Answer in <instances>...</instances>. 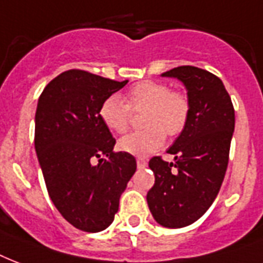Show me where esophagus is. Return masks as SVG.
I'll return each mask as SVG.
<instances>
[{
	"instance_id": "34e87169",
	"label": "esophagus",
	"mask_w": 263,
	"mask_h": 263,
	"mask_svg": "<svg viewBox=\"0 0 263 263\" xmlns=\"http://www.w3.org/2000/svg\"><path fill=\"white\" fill-rule=\"evenodd\" d=\"M146 166V160L142 159V158H137V167L142 168Z\"/></svg>"
}]
</instances>
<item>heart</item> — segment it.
Instances as JSON below:
<instances>
[{"label":"heart","instance_id":"heart-1","mask_svg":"<svg viewBox=\"0 0 263 263\" xmlns=\"http://www.w3.org/2000/svg\"><path fill=\"white\" fill-rule=\"evenodd\" d=\"M111 95L100 105L99 117L105 127L115 133H125L129 127L130 109H146V129L129 133L118 142L119 149L134 156H146L162 148L166 133L177 136L188 123L191 104L181 91H172L168 85L155 81L134 85L126 95Z\"/></svg>","mask_w":263,"mask_h":263}]
</instances>
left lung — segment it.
I'll list each match as a JSON object with an SVG mask.
<instances>
[{
    "label": "left lung",
    "mask_w": 263,
    "mask_h": 263,
    "mask_svg": "<svg viewBox=\"0 0 263 263\" xmlns=\"http://www.w3.org/2000/svg\"><path fill=\"white\" fill-rule=\"evenodd\" d=\"M162 77L182 82L191 112L185 129L167 149L174 163L159 156L149 160L155 184L146 201L156 222L177 229L197 221L218 195L235 132V109L222 81L209 71L181 66Z\"/></svg>",
    "instance_id": "1"
}]
</instances>
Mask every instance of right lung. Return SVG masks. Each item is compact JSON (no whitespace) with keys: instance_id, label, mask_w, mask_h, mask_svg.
I'll list each match as a JSON object with an SVG mask.
<instances>
[{"instance_id":"1","label":"right lung","mask_w":263,"mask_h":263,"mask_svg":"<svg viewBox=\"0 0 263 263\" xmlns=\"http://www.w3.org/2000/svg\"><path fill=\"white\" fill-rule=\"evenodd\" d=\"M127 82L68 70L38 99L34 144L46 189L59 213L83 232L112 223L137 168L133 155L114 151L115 138L99 117L104 99Z\"/></svg>"}]
</instances>
